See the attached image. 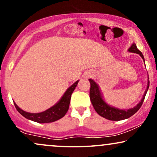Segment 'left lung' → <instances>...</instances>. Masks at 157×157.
Listing matches in <instances>:
<instances>
[{"label": "left lung", "mask_w": 157, "mask_h": 157, "mask_svg": "<svg viewBox=\"0 0 157 157\" xmlns=\"http://www.w3.org/2000/svg\"><path fill=\"white\" fill-rule=\"evenodd\" d=\"M129 52H132V53L138 54L141 56L142 60L145 62V58H144L143 55L140 50L136 47V44H133L131 46V47L128 50ZM89 82L91 83V89H90V100H91V104H92L94 109L97 111L100 116L102 117L107 119L109 120H113V121H120V120H125L131 117L132 115H134L139 109H140L142 105L144 100H145V95H146L147 90L149 88V77L147 75V89L145 90V93H144L143 97L140 100V102L134 106V108H131L129 109H120L118 108L114 107L109 105V103L105 102V99L103 98L102 96L101 90L97 82L94 80L89 79Z\"/></svg>", "instance_id": "left-lung-1"}]
</instances>
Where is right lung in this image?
<instances>
[{"label":"right lung","mask_w":157,"mask_h":157,"mask_svg":"<svg viewBox=\"0 0 157 157\" xmlns=\"http://www.w3.org/2000/svg\"><path fill=\"white\" fill-rule=\"evenodd\" d=\"M79 80L76 81L73 83L68 89L66 90V92L63 95L60 100H59L55 105L52 106L46 111L40 113H29L23 111L17 105L15 102H14L16 109L21 113L22 116L28 120L32 121L39 122V123H49L60 120L63 117L69 108L70 100H71V94L74 90L77 87Z\"/></svg>","instance_id":"add662e5"}]
</instances>
